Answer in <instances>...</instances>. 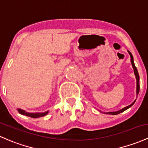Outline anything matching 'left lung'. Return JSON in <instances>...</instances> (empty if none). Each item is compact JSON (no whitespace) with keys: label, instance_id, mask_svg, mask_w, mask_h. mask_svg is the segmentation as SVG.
<instances>
[{"label":"left lung","instance_id":"1","mask_svg":"<svg viewBox=\"0 0 148 148\" xmlns=\"http://www.w3.org/2000/svg\"><path fill=\"white\" fill-rule=\"evenodd\" d=\"M128 53H129V54H130V56H131V62L132 66H133V71H134L135 76H136V95H137V96H138V94H139V91H140V77H139V74H138L137 68H136V66H135L134 61H133V55H132V53H131V52L129 51H128ZM136 100H135V101H133V102L131 104H130V105L125 106V107L123 108V109H120V110L116 111V112H101V111H100V112H102L103 114H112V115H116V114H120V113H122L123 112H124V111L126 110V109H129L130 107H131V106L133 105V104H134V103L136 102Z\"/></svg>","mask_w":148,"mask_h":148}]
</instances>
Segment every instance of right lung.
Here are the masks:
<instances>
[{"mask_svg": "<svg viewBox=\"0 0 148 148\" xmlns=\"http://www.w3.org/2000/svg\"><path fill=\"white\" fill-rule=\"evenodd\" d=\"M17 112L20 113V114L22 115H25L27 116H29L32 117V118H39V117L41 116H44L47 114H48V113L49 111H47L45 112H36V113H29V112H25V110L21 109H17Z\"/></svg>", "mask_w": 148, "mask_h": 148, "instance_id": "add662e5", "label": "right lung"}]
</instances>
